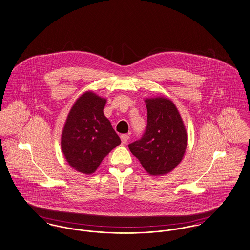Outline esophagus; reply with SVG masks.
Listing matches in <instances>:
<instances>
[{
	"instance_id": "34e87169",
	"label": "esophagus",
	"mask_w": 250,
	"mask_h": 250,
	"mask_svg": "<svg viewBox=\"0 0 250 250\" xmlns=\"http://www.w3.org/2000/svg\"><path fill=\"white\" fill-rule=\"evenodd\" d=\"M121 140H122V143L123 144L127 143V141L129 140V135H127V134L121 135Z\"/></svg>"
}]
</instances>
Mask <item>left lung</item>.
I'll use <instances>...</instances> for the list:
<instances>
[{"mask_svg":"<svg viewBox=\"0 0 250 250\" xmlns=\"http://www.w3.org/2000/svg\"><path fill=\"white\" fill-rule=\"evenodd\" d=\"M147 126L129 150L151 175H163L182 161L188 135L175 105L169 99H146Z\"/></svg>","mask_w":250,"mask_h":250,"instance_id":"obj_1","label":"left lung"}]
</instances>
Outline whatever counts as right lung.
Returning <instances> with one entry per match:
<instances>
[{
	"instance_id": "add662e5",
	"label": "right lung",
	"mask_w": 250,
	"mask_h": 250,
	"mask_svg": "<svg viewBox=\"0 0 250 250\" xmlns=\"http://www.w3.org/2000/svg\"><path fill=\"white\" fill-rule=\"evenodd\" d=\"M105 105L106 99L85 93L72 107L62 130L61 145L66 161L85 174L95 172L103 158L121 143L104 115Z\"/></svg>"
}]
</instances>
